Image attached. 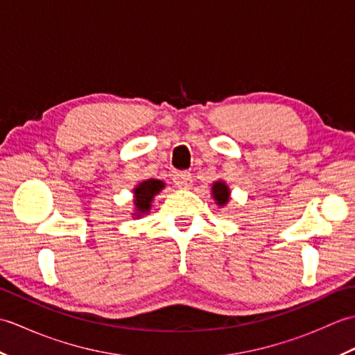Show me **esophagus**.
<instances>
[{"instance_id": "34e87169", "label": "esophagus", "mask_w": 355, "mask_h": 355, "mask_svg": "<svg viewBox=\"0 0 355 355\" xmlns=\"http://www.w3.org/2000/svg\"><path fill=\"white\" fill-rule=\"evenodd\" d=\"M173 183H175L177 187H182V189H189L192 186V175L191 172H182L173 178Z\"/></svg>"}]
</instances>
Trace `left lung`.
I'll use <instances>...</instances> for the list:
<instances>
[{"mask_svg": "<svg viewBox=\"0 0 355 355\" xmlns=\"http://www.w3.org/2000/svg\"><path fill=\"white\" fill-rule=\"evenodd\" d=\"M212 197L215 200V205L220 207L227 206V202L230 200V187L224 180H218L212 184Z\"/></svg>", "mask_w": 355, "mask_h": 355, "instance_id": "1", "label": "left lung"}]
</instances>
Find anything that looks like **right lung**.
<instances>
[{"label":"right lung","mask_w":355,"mask_h":355,"mask_svg":"<svg viewBox=\"0 0 355 355\" xmlns=\"http://www.w3.org/2000/svg\"><path fill=\"white\" fill-rule=\"evenodd\" d=\"M164 189V182L162 180L149 178L145 182L139 183L132 189V202H134V218H139L143 215H148L150 212V206H153V200L155 195L160 193Z\"/></svg>","instance_id":"obj_1"}]
</instances>
